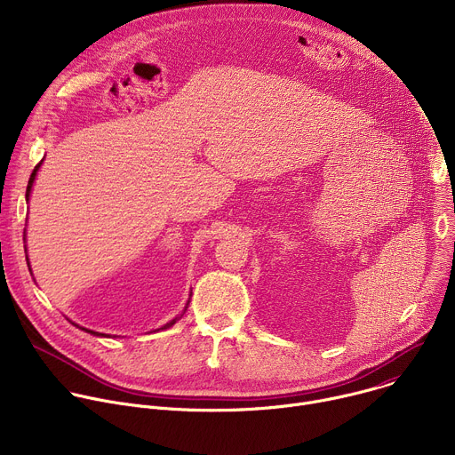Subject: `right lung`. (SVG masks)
Masks as SVG:
<instances>
[{
    "instance_id": "1",
    "label": "right lung",
    "mask_w": 455,
    "mask_h": 455,
    "mask_svg": "<svg viewBox=\"0 0 455 455\" xmlns=\"http://www.w3.org/2000/svg\"><path fill=\"white\" fill-rule=\"evenodd\" d=\"M41 164H43V160L36 165V169L32 171V174H30V180H28V185H27V194H25V198H27V202L30 200V194H32V185H34V181H36V176H37V171H39V167H41ZM28 270H30V263H28ZM190 295H192V291H190ZM190 295H188V300H187V304H185V307H183V311H181V315L180 316H176V318H172L171 322H167L164 328H160V330H169L171 326H174L176 323V320H180L181 316H183V313L187 311V307H188V302H190ZM77 326V323H76ZM77 328H81V326H77ZM83 331H86V333H90V335H93V337H109V335H104V333H99V331H92V330H86V328H81ZM160 330H155V331H160Z\"/></svg>"
}]
</instances>
